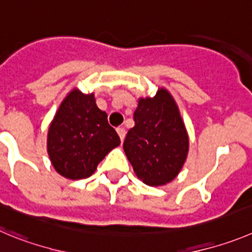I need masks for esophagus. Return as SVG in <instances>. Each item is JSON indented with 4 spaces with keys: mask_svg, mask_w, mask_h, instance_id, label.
<instances>
[{
    "mask_svg": "<svg viewBox=\"0 0 252 252\" xmlns=\"http://www.w3.org/2000/svg\"><path fill=\"white\" fill-rule=\"evenodd\" d=\"M117 133H118L119 138H121V140L123 142L124 138H126V129H124V128H117Z\"/></svg>",
    "mask_w": 252,
    "mask_h": 252,
    "instance_id": "obj_1",
    "label": "esophagus"
}]
</instances>
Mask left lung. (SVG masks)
<instances>
[{"label": "left lung", "instance_id": "left-lung-1", "mask_svg": "<svg viewBox=\"0 0 252 252\" xmlns=\"http://www.w3.org/2000/svg\"><path fill=\"white\" fill-rule=\"evenodd\" d=\"M135 126L124 140V152L138 178L148 185L170 183L183 168L189 140L170 94L159 89L153 98L139 99Z\"/></svg>", "mask_w": 252, "mask_h": 252}]
</instances>
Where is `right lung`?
<instances>
[{"label":"right lung","mask_w":252,"mask_h":252,"mask_svg":"<svg viewBox=\"0 0 252 252\" xmlns=\"http://www.w3.org/2000/svg\"><path fill=\"white\" fill-rule=\"evenodd\" d=\"M107 117L97 107L93 94L73 91L65 97L51 123L47 140L49 158L61 175L86 179L121 144Z\"/></svg>","instance_id":"right-lung-1"}]
</instances>
